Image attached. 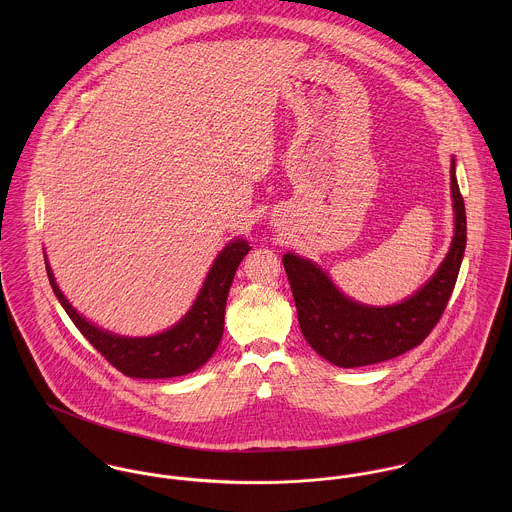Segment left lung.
I'll list each match as a JSON object with an SVG mask.
<instances>
[{"label":"left lung","instance_id":"left-lung-1","mask_svg":"<svg viewBox=\"0 0 512 512\" xmlns=\"http://www.w3.org/2000/svg\"><path fill=\"white\" fill-rule=\"evenodd\" d=\"M451 197L455 234L445 260L422 290L396 305H363L339 292L329 276L311 260L284 254L282 262L292 286L297 319L305 341L331 365L353 368L374 365L418 347L438 325L461 268L467 219L451 159Z\"/></svg>","mask_w":512,"mask_h":512}]
</instances>
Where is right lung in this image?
Returning a JSON list of instances; mask_svg holds the SVG:
<instances>
[{"mask_svg": "<svg viewBox=\"0 0 512 512\" xmlns=\"http://www.w3.org/2000/svg\"><path fill=\"white\" fill-rule=\"evenodd\" d=\"M248 250L250 246L242 238L226 244L189 313L171 329L151 337H120L86 321L59 290L47 260L45 264L57 299L78 331L110 365L132 378H173L201 368L217 351L224 331L228 290Z\"/></svg>", "mask_w": 512, "mask_h": 512, "instance_id": "add662e5", "label": "right lung"}]
</instances>
